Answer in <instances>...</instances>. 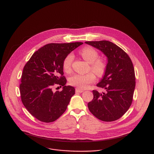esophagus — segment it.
<instances>
[{
    "mask_svg": "<svg viewBox=\"0 0 154 154\" xmlns=\"http://www.w3.org/2000/svg\"><path fill=\"white\" fill-rule=\"evenodd\" d=\"M75 91H76V93H82L84 91L82 90H81L79 88H76V90H75Z\"/></svg>",
    "mask_w": 154,
    "mask_h": 154,
    "instance_id": "esophagus-1",
    "label": "esophagus"
}]
</instances>
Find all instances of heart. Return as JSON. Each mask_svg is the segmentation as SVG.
<instances>
[{"instance_id": "b5f03b06", "label": "heart", "mask_w": 154, "mask_h": 154, "mask_svg": "<svg viewBox=\"0 0 154 154\" xmlns=\"http://www.w3.org/2000/svg\"><path fill=\"white\" fill-rule=\"evenodd\" d=\"M80 54L88 63L91 64V70L99 77L102 76L106 71V63L102 59H97L99 54L96 50L91 47L87 46L81 50ZM73 60V55L72 54L67 55L64 58L63 67L64 72H70ZM96 79L95 75L90 72L86 75L75 74L70 77L69 83L70 85L77 87L80 89L86 88L88 84L94 82Z\"/></svg>"}]
</instances>
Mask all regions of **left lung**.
<instances>
[{
	"mask_svg": "<svg viewBox=\"0 0 154 154\" xmlns=\"http://www.w3.org/2000/svg\"><path fill=\"white\" fill-rule=\"evenodd\" d=\"M107 57L105 73L97 86L105 90H93V99L88 103L90 111L98 119L112 122L120 118L129 109L135 86V72L128 54L113 43L106 40L86 42Z\"/></svg>",
	"mask_w": 154,
	"mask_h": 154,
	"instance_id": "left-lung-1",
	"label": "left lung"
}]
</instances>
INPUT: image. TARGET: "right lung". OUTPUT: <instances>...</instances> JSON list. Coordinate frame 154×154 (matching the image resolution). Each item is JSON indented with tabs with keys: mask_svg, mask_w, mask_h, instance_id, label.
Here are the masks:
<instances>
[{
	"mask_svg": "<svg viewBox=\"0 0 154 154\" xmlns=\"http://www.w3.org/2000/svg\"><path fill=\"white\" fill-rule=\"evenodd\" d=\"M82 44H48L36 51L25 64L20 85L22 102L40 121L54 122L66 110L75 89L66 85L63 63L67 55ZM56 85L63 87L62 91H52Z\"/></svg>",
	"mask_w": 154,
	"mask_h": 154,
	"instance_id": "right-lung-1",
	"label": "right lung"
}]
</instances>
